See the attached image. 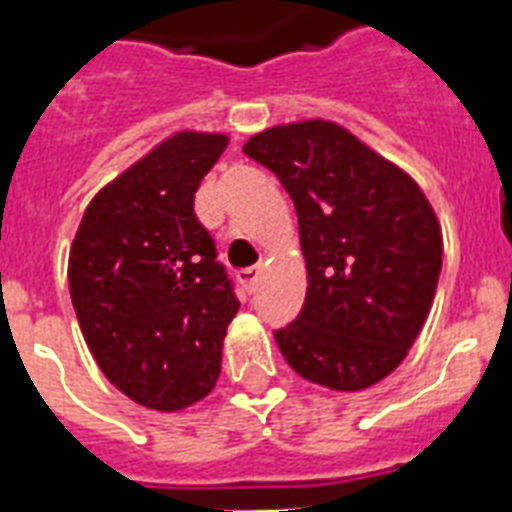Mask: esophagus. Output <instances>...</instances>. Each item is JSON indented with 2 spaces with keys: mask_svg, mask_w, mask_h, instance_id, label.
<instances>
[{
  "mask_svg": "<svg viewBox=\"0 0 512 512\" xmlns=\"http://www.w3.org/2000/svg\"><path fill=\"white\" fill-rule=\"evenodd\" d=\"M260 273H263V270H260V265H249V268L239 270V281H242V286L247 289V292H255Z\"/></svg>",
  "mask_w": 512,
  "mask_h": 512,
  "instance_id": "esophagus-1",
  "label": "esophagus"
}]
</instances>
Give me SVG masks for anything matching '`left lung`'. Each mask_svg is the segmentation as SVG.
<instances>
[{
	"instance_id": "obj_1",
	"label": "left lung",
	"mask_w": 512,
	"mask_h": 512,
	"mask_svg": "<svg viewBox=\"0 0 512 512\" xmlns=\"http://www.w3.org/2000/svg\"><path fill=\"white\" fill-rule=\"evenodd\" d=\"M297 210L305 305L278 350L313 384L357 392L405 360L434 302L442 231L413 178L326 120L252 136Z\"/></svg>"
}]
</instances>
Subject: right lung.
Here are the masks:
<instances>
[{
	"label": "right lung",
	"mask_w": 512,
	"mask_h": 512,
	"mask_svg": "<svg viewBox=\"0 0 512 512\" xmlns=\"http://www.w3.org/2000/svg\"><path fill=\"white\" fill-rule=\"evenodd\" d=\"M220 134H176L91 199L70 249L68 284L102 373L134 402L181 410L220 376L239 310L234 281L194 213Z\"/></svg>",
	"instance_id": "1"
}]
</instances>
